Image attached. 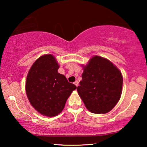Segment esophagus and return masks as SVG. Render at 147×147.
<instances>
[{
    "instance_id": "34e87169",
    "label": "esophagus",
    "mask_w": 147,
    "mask_h": 147,
    "mask_svg": "<svg viewBox=\"0 0 147 147\" xmlns=\"http://www.w3.org/2000/svg\"><path fill=\"white\" fill-rule=\"evenodd\" d=\"M74 84H75V85L78 87V84H79V82H78V81H76L75 82H74Z\"/></svg>"
}]
</instances>
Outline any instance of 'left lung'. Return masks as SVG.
<instances>
[{
	"label": "left lung",
	"mask_w": 147,
	"mask_h": 147,
	"mask_svg": "<svg viewBox=\"0 0 147 147\" xmlns=\"http://www.w3.org/2000/svg\"><path fill=\"white\" fill-rule=\"evenodd\" d=\"M78 94L92 113L110 112L119 101L123 78L121 72L105 58L94 56L84 67Z\"/></svg>",
	"instance_id": "obj_1"
}]
</instances>
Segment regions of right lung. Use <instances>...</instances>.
I'll return each mask as SVG.
<instances>
[{
	"label": "right lung",
	"instance_id": "obj_1",
	"mask_svg": "<svg viewBox=\"0 0 147 147\" xmlns=\"http://www.w3.org/2000/svg\"><path fill=\"white\" fill-rule=\"evenodd\" d=\"M59 65L51 54L36 60L27 77L26 93L33 107L44 116H55L61 112L76 86L58 73Z\"/></svg>",
	"mask_w": 147,
	"mask_h": 147
}]
</instances>
